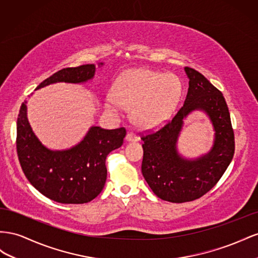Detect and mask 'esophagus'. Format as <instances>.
Returning <instances> with one entry per match:
<instances>
[{"label": "esophagus", "instance_id": "esophagus-1", "mask_svg": "<svg viewBox=\"0 0 258 258\" xmlns=\"http://www.w3.org/2000/svg\"><path fill=\"white\" fill-rule=\"evenodd\" d=\"M125 139H126V142L134 143V142H138L139 138L134 133H127V135H126V137H125Z\"/></svg>", "mask_w": 258, "mask_h": 258}]
</instances>
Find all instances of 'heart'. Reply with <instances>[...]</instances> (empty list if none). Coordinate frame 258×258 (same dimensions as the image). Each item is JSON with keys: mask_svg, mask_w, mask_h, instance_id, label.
I'll use <instances>...</instances> for the list:
<instances>
[{"mask_svg": "<svg viewBox=\"0 0 258 258\" xmlns=\"http://www.w3.org/2000/svg\"><path fill=\"white\" fill-rule=\"evenodd\" d=\"M181 92L180 80L174 73L133 69L115 80L113 95L108 97L106 105L111 111L134 107L136 124L143 128H156L171 119Z\"/></svg>", "mask_w": 258, "mask_h": 258, "instance_id": "b5f03b06", "label": "heart"}]
</instances>
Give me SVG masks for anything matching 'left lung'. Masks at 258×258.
I'll list each match as a JSON object with an SVG mask.
<instances>
[{
    "label": "left lung",
    "mask_w": 258,
    "mask_h": 258,
    "mask_svg": "<svg viewBox=\"0 0 258 258\" xmlns=\"http://www.w3.org/2000/svg\"><path fill=\"white\" fill-rule=\"evenodd\" d=\"M189 88L183 106L173 120L156 133L143 136L142 173L151 190L164 201L183 203L201 198L214 187L229 166L234 153L230 113L222 92L197 70L185 67ZM203 111L215 128L211 150L187 159L178 152L183 120L194 111Z\"/></svg>",
    "instance_id": "left-lung-1"
}]
</instances>
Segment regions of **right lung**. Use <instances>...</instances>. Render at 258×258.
Returning a JSON list of instances; mask_svg holds the SVG:
<instances>
[{"instance_id": "add662e5", "label": "right lung", "mask_w": 258, "mask_h": 258, "mask_svg": "<svg viewBox=\"0 0 258 258\" xmlns=\"http://www.w3.org/2000/svg\"><path fill=\"white\" fill-rule=\"evenodd\" d=\"M95 71L93 63L64 68L44 80L36 90L59 82L85 83L94 78ZM125 135L124 127L105 130L92 126L82 141L71 148L48 149L36 137L28 121L26 100L17 119V154L26 177L43 196L59 203L82 204L101 192L107 179L106 158L120 148Z\"/></svg>"}]
</instances>
